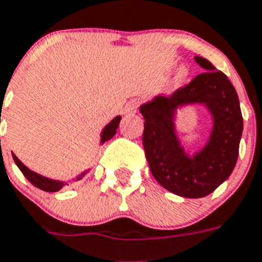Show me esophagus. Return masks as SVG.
I'll return each mask as SVG.
<instances>
[{
    "instance_id": "obj_1",
    "label": "esophagus",
    "mask_w": 262,
    "mask_h": 262,
    "mask_svg": "<svg viewBox=\"0 0 262 262\" xmlns=\"http://www.w3.org/2000/svg\"><path fill=\"white\" fill-rule=\"evenodd\" d=\"M138 111V102L136 100H132L130 102H127L125 106V114H133Z\"/></svg>"
}]
</instances>
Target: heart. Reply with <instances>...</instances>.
I'll list each match as a JSON object with an SVG mask.
<instances>
[{"label": "heart", "instance_id": "b5f03b06", "mask_svg": "<svg viewBox=\"0 0 262 262\" xmlns=\"http://www.w3.org/2000/svg\"><path fill=\"white\" fill-rule=\"evenodd\" d=\"M186 76H188V70H186L185 68H181V69L177 72V74H176V81H177V82H182V81L185 80Z\"/></svg>", "mask_w": 262, "mask_h": 262}]
</instances>
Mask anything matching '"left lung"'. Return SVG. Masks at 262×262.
Wrapping results in <instances>:
<instances>
[{
    "instance_id": "obj_1",
    "label": "left lung",
    "mask_w": 262,
    "mask_h": 262,
    "mask_svg": "<svg viewBox=\"0 0 262 262\" xmlns=\"http://www.w3.org/2000/svg\"><path fill=\"white\" fill-rule=\"evenodd\" d=\"M195 61L205 72L170 96H158L144 104L145 156L156 181L166 190L186 199H200L216 190L230 176L238 157L243 114L238 96L228 77L202 57ZM202 102L215 118L208 145L193 159L181 148L174 133L172 113L184 103Z\"/></svg>"
}]
</instances>
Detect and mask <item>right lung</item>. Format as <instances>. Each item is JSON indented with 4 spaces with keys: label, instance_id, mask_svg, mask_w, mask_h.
<instances>
[{
    "label": "right lung",
    "instance_id": "right-lung-1",
    "mask_svg": "<svg viewBox=\"0 0 262 262\" xmlns=\"http://www.w3.org/2000/svg\"><path fill=\"white\" fill-rule=\"evenodd\" d=\"M120 120L121 117L118 116V117H116L114 120H112L111 124L106 125V127H105L104 132H102V135H101V142H102V144H104L105 141H107V140H111V138L116 135V130H117L118 125H120ZM13 160H14L15 165L19 168V170L23 172V174L25 176L26 180L34 186H37L38 189H41V190H45V192H58V190L62 189V186L65 185L63 182L46 179V177H42V176H39L37 174V173L29 170V169L26 168L25 165L19 161L18 158L15 157L14 155H13ZM82 176L83 174H81V177H82ZM81 177H78V179H81Z\"/></svg>",
    "mask_w": 262,
    "mask_h": 262
}]
</instances>
